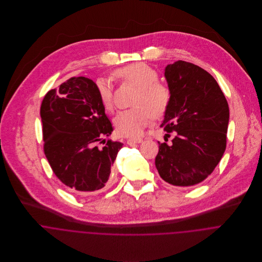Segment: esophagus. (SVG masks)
Returning a JSON list of instances; mask_svg holds the SVG:
<instances>
[{
    "label": "esophagus",
    "instance_id": "esophagus-1",
    "mask_svg": "<svg viewBox=\"0 0 262 262\" xmlns=\"http://www.w3.org/2000/svg\"><path fill=\"white\" fill-rule=\"evenodd\" d=\"M143 140L141 138H129L127 140L128 144H135V143H141Z\"/></svg>",
    "mask_w": 262,
    "mask_h": 262
}]
</instances>
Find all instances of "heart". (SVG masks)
Segmentation results:
<instances>
[{"mask_svg":"<svg viewBox=\"0 0 262 262\" xmlns=\"http://www.w3.org/2000/svg\"><path fill=\"white\" fill-rule=\"evenodd\" d=\"M115 75L138 89L133 102V105L137 107L118 113L114 119L115 128L120 135L137 137L141 135L148 124L151 114L157 118L166 112L171 99L170 91L165 84L157 81V72L143 62L124 67L118 70ZM97 91L105 110H113V90L110 80L99 78Z\"/></svg>","mask_w":262,"mask_h":262,"instance_id":"obj_1","label":"heart"}]
</instances>
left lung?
I'll return each instance as SVG.
<instances>
[{
    "label": "left lung",
    "instance_id": "8db88e82",
    "mask_svg": "<svg viewBox=\"0 0 262 262\" xmlns=\"http://www.w3.org/2000/svg\"><path fill=\"white\" fill-rule=\"evenodd\" d=\"M164 76L171 99L161 127L176 136L171 145L158 142L155 166L172 186H194L213 172L224 154L228 103L216 79L195 64L178 60L165 68Z\"/></svg>",
    "mask_w": 262,
    "mask_h": 262
}]
</instances>
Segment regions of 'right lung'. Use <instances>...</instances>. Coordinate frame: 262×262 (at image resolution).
<instances>
[{"mask_svg":"<svg viewBox=\"0 0 262 262\" xmlns=\"http://www.w3.org/2000/svg\"><path fill=\"white\" fill-rule=\"evenodd\" d=\"M40 116L44 153L57 179L75 193L109 186L123 143L96 145L113 131L96 82L84 76L68 79L45 95Z\"/></svg>","mask_w":262,"mask_h":262,"instance_id":"add662e5","label":"right lung"}]
</instances>
